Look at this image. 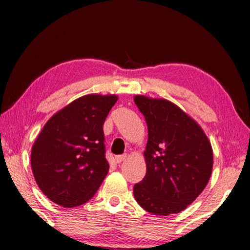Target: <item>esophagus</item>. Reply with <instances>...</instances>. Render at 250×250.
Segmentation results:
<instances>
[{"mask_svg":"<svg viewBox=\"0 0 250 250\" xmlns=\"http://www.w3.org/2000/svg\"><path fill=\"white\" fill-rule=\"evenodd\" d=\"M126 159V154H124V155H117L116 158H115V161H116V163H121V162H124V161Z\"/></svg>","mask_w":250,"mask_h":250,"instance_id":"34e87169","label":"esophagus"}]
</instances>
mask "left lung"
<instances>
[{"label": "left lung", "instance_id": "1", "mask_svg": "<svg viewBox=\"0 0 250 250\" xmlns=\"http://www.w3.org/2000/svg\"><path fill=\"white\" fill-rule=\"evenodd\" d=\"M134 103L147 125L146 173L133 186L135 201L154 215L180 213L208 183L210 142L201 126L171 101L135 96Z\"/></svg>", "mask_w": 250, "mask_h": 250}]
</instances>
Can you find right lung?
Instances as JSON below:
<instances>
[{
    "instance_id": "1",
    "label": "right lung",
    "mask_w": 250,
    "mask_h": 250,
    "mask_svg": "<svg viewBox=\"0 0 250 250\" xmlns=\"http://www.w3.org/2000/svg\"><path fill=\"white\" fill-rule=\"evenodd\" d=\"M116 95H87L46 122L32 147L31 164L41 191L62 207L84 204L109 171L104 124Z\"/></svg>"
}]
</instances>
